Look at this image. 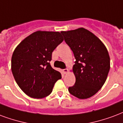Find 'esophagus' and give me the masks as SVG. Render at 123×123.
<instances>
[{
	"label": "esophagus",
	"mask_w": 123,
	"mask_h": 123,
	"mask_svg": "<svg viewBox=\"0 0 123 123\" xmlns=\"http://www.w3.org/2000/svg\"><path fill=\"white\" fill-rule=\"evenodd\" d=\"M62 72H63V73H64V74H66L68 72V70L67 68L63 69V70H62Z\"/></svg>",
	"instance_id": "1"
}]
</instances>
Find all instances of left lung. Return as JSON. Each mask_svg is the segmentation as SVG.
<instances>
[{
	"label": "left lung",
	"mask_w": 123,
	"mask_h": 123,
	"mask_svg": "<svg viewBox=\"0 0 123 123\" xmlns=\"http://www.w3.org/2000/svg\"><path fill=\"white\" fill-rule=\"evenodd\" d=\"M64 41L73 51L75 61L72 72L75 77L71 94L86 99L103 86L110 68V55L102 41L84 28L62 31Z\"/></svg>",
	"instance_id": "8db88e82"
}]
</instances>
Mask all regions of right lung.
<instances>
[{
	"instance_id": "1",
	"label": "right lung",
	"mask_w": 123,
	"mask_h": 123,
	"mask_svg": "<svg viewBox=\"0 0 123 123\" xmlns=\"http://www.w3.org/2000/svg\"><path fill=\"white\" fill-rule=\"evenodd\" d=\"M64 40L61 32H34L16 47L12 57V72L25 94L34 98L49 95L61 74L49 62L52 52Z\"/></svg>"
}]
</instances>
